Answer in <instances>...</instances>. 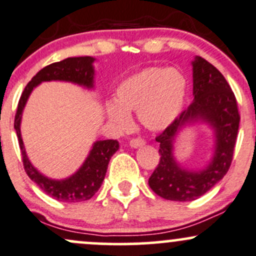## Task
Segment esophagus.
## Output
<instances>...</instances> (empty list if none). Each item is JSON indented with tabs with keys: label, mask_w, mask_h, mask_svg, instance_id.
Wrapping results in <instances>:
<instances>
[{
	"label": "esophagus",
	"mask_w": 256,
	"mask_h": 256,
	"mask_svg": "<svg viewBox=\"0 0 256 256\" xmlns=\"http://www.w3.org/2000/svg\"><path fill=\"white\" fill-rule=\"evenodd\" d=\"M144 141H143L142 138H132L130 141V146L132 148H138V147H142V146H144Z\"/></svg>",
	"instance_id": "34e87169"
}]
</instances>
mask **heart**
Returning <instances> with one entry per match:
<instances>
[{
	"mask_svg": "<svg viewBox=\"0 0 256 256\" xmlns=\"http://www.w3.org/2000/svg\"><path fill=\"white\" fill-rule=\"evenodd\" d=\"M186 92V78L180 70L150 66L119 84L116 100L106 104V115L119 130H128L132 126L130 112H137L146 128L162 131L181 114Z\"/></svg>",
	"mask_w": 256,
	"mask_h": 256,
	"instance_id": "heart-1",
	"label": "heart"
}]
</instances>
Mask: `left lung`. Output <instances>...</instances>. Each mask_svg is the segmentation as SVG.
<instances>
[{"instance_id": "obj_1", "label": "left lung", "mask_w": 256, "mask_h": 256, "mask_svg": "<svg viewBox=\"0 0 256 256\" xmlns=\"http://www.w3.org/2000/svg\"><path fill=\"white\" fill-rule=\"evenodd\" d=\"M193 102L162 134L160 162L148 184L162 198L190 202L206 194L227 174L231 165L238 128L237 100L224 75L202 57L192 60ZM206 123L213 132V153L206 167L186 170L174 156V142L186 127Z\"/></svg>"}]
</instances>
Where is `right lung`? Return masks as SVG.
<instances>
[{
  "mask_svg": "<svg viewBox=\"0 0 256 256\" xmlns=\"http://www.w3.org/2000/svg\"><path fill=\"white\" fill-rule=\"evenodd\" d=\"M94 60L96 58L88 57V56L69 57L41 69L25 87L19 100L16 119H14V128L18 136L24 169L28 176L46 194L64 203H78V202L88 200L96 194L104 180L109 160L115 152L119 150V142L116 140H103V141L94 142L88 156L78 171L66 178H50L40 172L29 160L23 138H22V118H23L24 108L34 88L42 82L64 81V82H72L74 85L81 86L86 90H94V75H96L94 66Z\"/></svg>",
  "mask_w": 256,
  "mask_h": 256,
  "instance_id": "1",
  "label": "right lung"
}]
</instances>
